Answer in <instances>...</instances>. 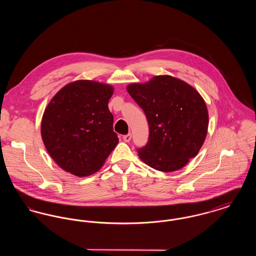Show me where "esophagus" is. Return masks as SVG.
Listing matches in <instances>:
<instances>
[{
    "mask_svg": "<svg viewBox=\"0 0 256 256\" xmlns=\"http://www.w3.org/2000/svg\"><path fill=\"white\" fill-rule=\"evenodd\" d=\"M122 139L124 142H130L132 139V134H126L122 136Z\"/></svg>",
    "mask_w": 256,
    "mask_h": 256,
    "instance_id": "esophagus-1",
    "label": "esophagus"
}]
</instances>
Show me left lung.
<instances>
[{"instance_id": "8db88e82", "label": "left lung", "mask_w": 256, "mask_h": 256, "mask_svg": "<svg viewBox=\"0 0 256 256\" xmlns=\"http://www.w3.org/2000/svg\"><path fill=\"white\" fill-rule=\"evenodd\" d=\"M126 90L148 122V140L137 150L139 158L161 172L182 169L198 154L206 137L204 98L192 86L166 74L130 84Z\"/></svg>"}]
</instances>
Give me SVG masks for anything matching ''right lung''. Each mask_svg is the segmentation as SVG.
Segmentation results:
<instances>
[{"mask_svg":"<svg viewBox=\"0 0 256 256\" xmlns=\"http://www.w3.org/2000/svg\"><path fill=\"white\" fill-rule=\"evenodd\" d=\"M113 87L92 80L64 86L44 111L41 135L50 156L63 170L87 176L100 169L119 139L108 100Z\"/></svg>","mask_w":256,"mask_h":256,"instance_id":"1","label":"right lung"}]
</instances>
